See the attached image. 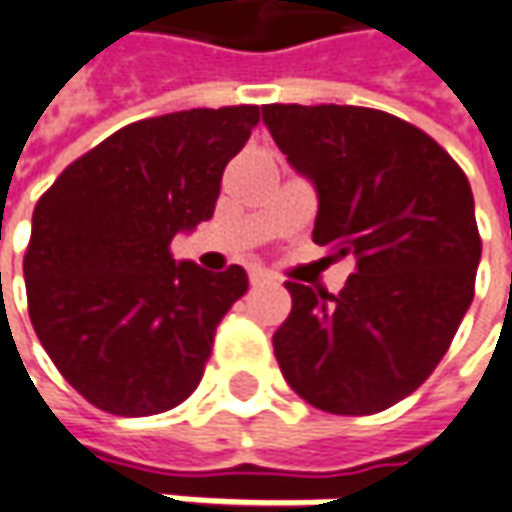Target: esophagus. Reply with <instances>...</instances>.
<instances>
[{
  "instance_id": "obj_1",
  "label": "esophagus",
  "mask_w": 512,
  "mask_h": 512,
  "mask_svg": "<svg viewBox=\"0 0 512 512\" xmlns=\"http://www.w3.org/2000/svg\"><path fill=\"white\" fill-rule=\"evenodd\" d=\"M249 283H252V285L271 283V274L266 269H252V271H249Z\"/></svg>"
}]
</instances>
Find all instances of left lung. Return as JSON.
<instances>
[{
	"label": "left lung",
	"mask_w": 512,
	"mask_h": 512,
	"mask_svg": "<svg viewBox=\"0 0 512 512\" xmlns=\"http://www.w3.org/2000/svg\"><path fill=\"white\" fill-rule=\"evenodd\" d=\"M263 123L316 184L314 243L356 257L339 294L285 283L277 364L322 412H384L434 373L474 300L482 238L468 176L387 111L269 103Z\"/></svg>",
	"instance_id": "left-lung-1"
}]
</instances>
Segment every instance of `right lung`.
Instances as JSON below:
<instances>
[{
	"label": "right lung",
	"mask_w": 512,
	"mask_h": 512,
	"mask_svg": "<svg viewBox=\"0 0 512 512\" xmlns=\"http://www.w3.org/2000/svg\"><path fill=\"white\" fill-rule=\"evenodd\" d=\"M257 123L260 106L137 120L38 198L24 252L30 322L97 409L159 415L198 387L215 328L249 277L176 263L170 241L212 218L224 168Z\"/></svg>",
	"instance_id": "obj_1"
}]
</instances>
